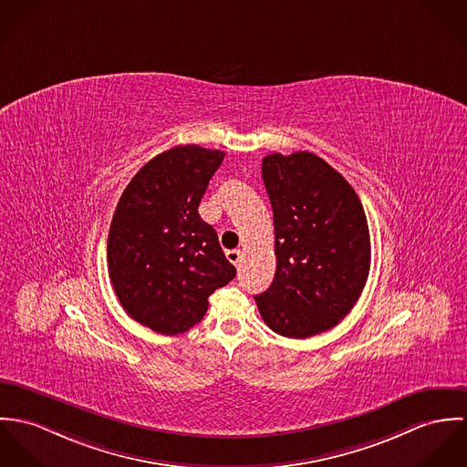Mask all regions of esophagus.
Listing matches in <instances>:
<instances>
[{"mask_svg": "<svg viewBox=\"0 0 467 467\" xmlns=\"http://www.w3.org/2000/svg\"><path fill=\"white\" fill-rule=\"evenodd\" d=\"M225 256L234 266H240V263H242V251L240 249H231V251L225 253Z\"/></svg>", "mask_w": 467, "mask_h": 467, "instance_id": "obj_1", "label": "esophagus"}]
</instances>
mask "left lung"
<instances>
[{
    "instance_id": "left-lung-1",
    "label": "left lung",
    "mask_w": 467,
    "mask_h": 467,
    "mask_svg": "<svg viewBox=\"0 0 467 467\" xmlns=\"http://www.w3.org/2000/svg\"><path fill=\"white\" fill-rule=\"evenodd\" d=\"M261 175L275 275L254 299L272 331L308 338L335 327L362 294L370 266L365 211L351 184L311 152L263 157Z\"/></svg>"
}]
</instances>
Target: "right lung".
Masks as SVG:
<instances>
[{
  "mask_svg": "<svg viewBox=\"0 0 467 467\" xmlns=\"http://www.w3.org/2000/svg\"><path fill=\"white\" fill-rule=\"evenodd\" d=\"M225 152L173 147L149 161L114 211L107 266L127 315L161 335L193 327L209 296L236 275L216 231L199 214Z\"/></svg>",
  "mask_w": 467,
  "mask_h": 467,
  "instance_id": "right-lung-1",
  "label": "right lung"
}]
</instances>
